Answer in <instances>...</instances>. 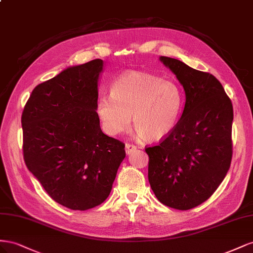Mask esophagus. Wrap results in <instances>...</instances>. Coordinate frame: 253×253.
<instances>
[{
    "label": "esophagus",
    "instance_id": "1",
    "mask_svg": "<svg viewBox=\"0 0 253 253\" xmlns=\"http://www.w3.org/2000/svg\"><path fill=\"white\" fill-rule=\"evenodd\" d=\"M135 149H136V146H135V145H133V144H129V143H127L126 145H125V150H126V154H127V155H130V154H132Z\"/></svg>",
    "mask_w": 253,
    "mask_h": 253
}]
</instances>
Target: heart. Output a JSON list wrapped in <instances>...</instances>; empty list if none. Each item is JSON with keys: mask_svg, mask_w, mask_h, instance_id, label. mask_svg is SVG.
I'll list each match as a JSON object with an SVG mask.
<instances>
[{"mask_svg": "<svg viewBox=\"0 0 253 253\" xmlns=\"http://www.w3.org/2000/svg\"><path fill=\"white\" fill-rule=\"evenodd\" d=\"M182 105V91L176 83L147 72L129 71L112 83L110 95L98 97L96 112L110 135L127 132L132 114L138 136L154 142L174 130Z\"/></svg>", "mask_w": 253, "mask_h": 253, "instance_id": "b5f03b06", "label": "heart"}]
</instances>
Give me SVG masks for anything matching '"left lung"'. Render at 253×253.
I'll list each match as a JSON object with an SVG mask.
<instances>
[{"mask_svg":"<svg viewBox=\"0 0 253 253\" xmlns=\"http://www.w3.org/2000/svg\"><path fill=\"white\" fill-rule=\"evenodd\" d=\"M160 61L183 85L185 105L171 133L145 148L148 180L160 203L190 210L212 196L229 170L233 107L212 74L169 57Z\"/></svg>","mask_w":253,"mask_h":253,"instance_id":"8db88e82","label":"left lung"}]
</instances>
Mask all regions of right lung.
I'll return each instance as SVG.
<instances>
[{
    "label": "right lung",
    "instance_id": "obj_1",
    "mask_svg": "<svg viewBox=\"0 0 253 253\" xmlns=\"http://www.w3.org/2000/svg\"><path fill=\"white\" fill-rule=\"evenodd\" d=\"M104 61L70 67L33 90L21 118L26 167L50 198L85 211L109 196L125 144L106 135L96 112Z\"/></svg>",
    "mask_w": 253,
    "mask_h": 253
}]
</instances>
